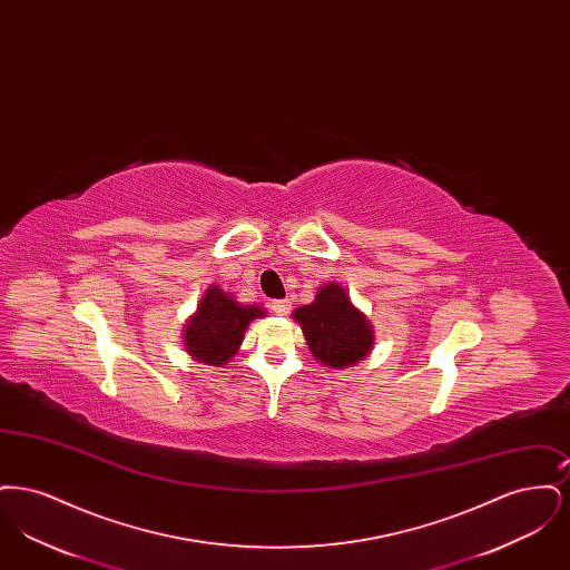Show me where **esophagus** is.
Listing matches in <instances>:
<instances>
[{"instance_id":"34e87169","label":"esophagus","mask_w":570,"mask_h":570,"mask_svg":"<svg viewBox=\"0 0 570 570\" xmlns=\"http://www.w3.org/2000/svg\"><path fill=\"white\" fill-rule=\"evenodd\" d=\"M293 307V301L291 298H279V301H272V309L277 316H286Z\"/></svg>"}]
</instances>
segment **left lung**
<instances>
[{"label":"left lung","instance_id":"obj_1","mask_svg":"<svg viewBox=\"0 0 570 570\" xmlns=\"http://www.w3.org/2000/svg\"><path fill=\"white\" fill-rule=\"evenodd\" d=\"M297 321L312 354L328 367L344 370L372 351L374 331L346 291L328 282L309 305L297 307Z\"/></svg>","mask_w":570,"mask_h":570}]
</instances>
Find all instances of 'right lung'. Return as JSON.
<instances>
[{
    "label": "right lung",
    "mask_w": 570,
    "mask_h": 570,
    "mask_svg": "<svg viewBox=\"0 0 570 570\" xmlns=\"http://www.w3.org/2000/svg\"><path fill=\"white\" fill-rule=\"evenodd\" d=\"M263 316L261 305H242L219 286H209L184 328L186 351L200 363L222 367L239 351L247 325Z\"/></svg>",
    "instance_id": "add662e5"
}]
</instances>
